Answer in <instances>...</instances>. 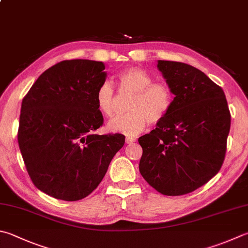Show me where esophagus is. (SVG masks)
I'll return each instance as SVG.
<instances>
[{
  "instance_id": "34e87169",
  "label": "esophagus",
  "mask_w": 248,
  "mask_h": 248,
  "mask_svg": "<svg viewBox=\"0 0 248 248\" xmlns=\"http://www.w3.org/2000/svg\"><path fill=\"white\" fill-rule=\"evenodd\" d=\"M125 141H126V143H127V144H132V143H134L135 141H136V138H134V137H126Z\"/></svg>"
}]
</instances>
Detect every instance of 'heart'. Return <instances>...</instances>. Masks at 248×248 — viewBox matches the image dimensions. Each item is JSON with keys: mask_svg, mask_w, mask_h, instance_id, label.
I'll use <instances>...</instances> for the list:
<instances>
[{"mask_svg": "<svg viewBox=\"0 0 248 248\" xmlns=\"http://www.w3.org/2000/svg\"><path fill=\"white\" fill-rule=\"evenodd\" d=\"M119 91L133 94L127 105V113L116 116L108 124L110 132L136 136L148 123L157 124L171 110L174 95L165 82H153L146 70L130 67L116 76ZM97 110L106 118L114 114V90L108 81L99 84L95 93Z\"/></svg>", "mask_w": 248, "mask_h": 248, "instance_id": "obj_1", "label": "heart"}]
</instances>
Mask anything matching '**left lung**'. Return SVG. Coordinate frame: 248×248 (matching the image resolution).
I'll return each mask as SVG.
<instances>
[{
    "instance_id": "1",
    "label": "left lung",
    "mask_w": 248,
    "mask_h": 248,
    "mask_svg": "<svg viewBox=\"0 0 248 248\" xmlns=\"http://www.w3.org/2000/svg\"><path fill=\"white\" fill-rule=\"evenodd\" d=\"M157 69L175 95L155 129L138 139L139 171L164 195L199 189L220 170L231 114L222 88L190 64L158 60Z\"/></svg>"
}]
</instances>
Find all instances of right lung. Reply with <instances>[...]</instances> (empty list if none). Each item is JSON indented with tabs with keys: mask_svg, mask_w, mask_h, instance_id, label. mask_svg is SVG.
Segmentation results:
<instances>
[{
	"mask_svg": "<svg viewBox=\"0 0 248 248\" xmlns=\"http://www.w3.org/2000/svg\"><path fill=\"white\" fill-rule=\"evenodd\" d=\"M105 68L94 60H63L42 73L22 99L23 162L36 188L55 199L86 198L124 146L122 134H95L104 124L95 93L106 81Z\"/></svg>",
	"mask_w": 248,
	"mask_h": 248,
	"instance_id": "obj_1",
	"label": "right lung"
}]
</instances>
